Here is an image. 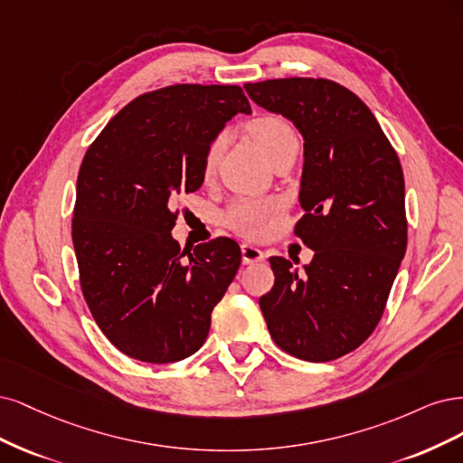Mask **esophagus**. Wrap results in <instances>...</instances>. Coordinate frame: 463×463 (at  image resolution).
Here are the masks:
<instances>
[{"mask_svg": "<svg viewBox=\"0 0 463 463\" xmlns=\"http://www.w3.org/2000/svg\"><path fill=\"white\" fill-rule=\"evenodd\" d=\"M242 261L244 265H251V263H260L265 260V251L253 244H242Z\"/></svg>", "mask_w": 463, "mask_h": 463, "instance_id": "esophagus-1", "label": "esophagus"}]
</instances>
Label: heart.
Instances as JSON below:
<instances>
[{
	"label": "heart",
	"mask_w": 463,
	"mask_h": 463,
	"mask_svg": "<svg viewBox=\"0 0 463 463\" xmlns=\"http://www.w3.org/2000/svg\"><path fill=\"white\" fill-rule=\"evenodd\" d=\"M251 138L265 152L267 157H273L282 146L298 140L292 127L279 115H261L248 125ZM225 134H219L207 146L203 154V175L212 176L219 165V159L225 150ZM280 212V202L277 200H241L236 202L227 215V222L248 238H260L271 231L273 221Z\"/></svg>",
	"instance_id": "heart-1"
}]
</instances>
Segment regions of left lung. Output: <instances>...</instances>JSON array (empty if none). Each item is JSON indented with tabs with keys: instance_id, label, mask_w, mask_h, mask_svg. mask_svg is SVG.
<instances>
[{
	"instance_id": "left-lung-1",
	"label": "left lung",
	"mask_w": 463,
	"mask_h": 463,
	"mask_svg": "<svg viewBox=\"0 0 463 463\" xmlns=\"http://www.w3.org/2000/svg\"><path fill=\"white\" fill-rule=\"evenodd\" d=\"M260 108L304 138L296 234L313 260L300 271L271 258L275 285L260 298L277 346L331 362L375 331L408 244L404 173L375 115L348 88L325 79L246 84Z\"/></svg>"
}]
</instances>
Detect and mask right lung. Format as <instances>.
Wrapping results in <instances>:
<instances>
[{
    "mask_svg": "<svg viewBox=\"0 0 463 463\" xmlns=\"http://www.w3.org/2000/svg\"><path fill=\"white\" fill-rule=\"evenodd\" d=\"M236 113H251L241 86L161 88L118 111L82 159L72 217L82 294L101 333L134 360L198 352L241 267L231 238L183 261L171 234L178 200L203 184L207 146Z\"/></svg>",
    "mask_w": 463,
    "mask_h": 463,
    "instance_id": "1",
    "label": "right lung"
}]
</instances>
